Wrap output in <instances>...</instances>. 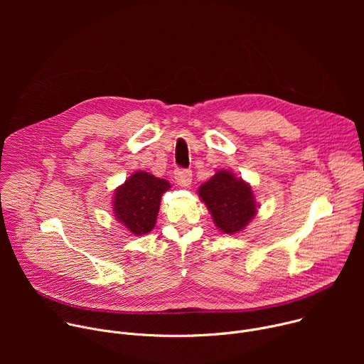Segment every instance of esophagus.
Segmentation results:
<instances>
[{"label":"esophagus","instance_id":"obj_1","mask_svg":"<svg viewBox=\"0 0 364 364\" xmlns=\"http://www.w3.org/2000/svg\"><path fill=\"white\" fill-rule=\"evenodd\" d=\"M174 180L181 187H188L191 184V173L188 170L178 168L174 171Z\"/></svg>","mask_w":364,"mask_h":364}]
</instances>
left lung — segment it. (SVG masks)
<instances>
[{
    "label": "left lung",
    "instance_id": "8db88e82",
    "mask_svg": "<svg viewBox=\"0 0 364 364\" xmlns=\"http://www.w3.org/2000/svg\"><path fill=\"white\" fill-rule=\"evenodd\" d=\"M198 196L212 213L215 225L225 233L240 232L256 215L250 186L228 170L218 171L201 184Z\"/></svg>",
    "mask_w": 364,
    "mask_h": 364
}]
</instances>
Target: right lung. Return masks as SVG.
Here are the masks:
<instances>
[{"mask_svg":"<svg viewBox=\"0 0 364 364\" xmlns=\"http://www.w3.org/2000/svg\"><path fill=\"white\" fill-rule=\"evenodd\" d=\"M168 188L167 180L145 171L134 173L115 191L114 216L135 236L151 232L157 222L161 196Z\"/></svg>","mask_w":364,"mask_h":364,"instance_id":"right-lung-1","label":"right lung"}]
</instances>
